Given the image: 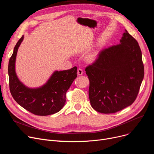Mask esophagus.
<instances>
[{"label":"esophagus","instance_id":"34e87169","mask_svg":"<svg viewBox=\"0 0 154 154\" xmlns=\"http://www.w3.org/2000/svg\"><path fill=\"white\" fill-rule=\"evenodd\" d=\"M83 73H84V71H83V70L82 69H79L78 70H77V74L79 75H82V74H83Z\"/></svg>","mask_w":154,"mask_h":154}]
</instances>
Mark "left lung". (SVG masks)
Returning <instances> with one entry per match:
<instances>
[{"instance_id": "1", "label": "left lung", "mask_w": 154, "mask_h": 154, "mask_svg": "<svg viewBox=\"0 0 154 154\" xmlns=\"http://www.w3.org/2000/svg\"><path fill=\"white\" fill-rule=\"evenodd\" d=\"M120 42L103 49L85 69L91 106L102 114H113L132 105L144 76L138 42L127 30Z\"/></svg>"}]
</instances>
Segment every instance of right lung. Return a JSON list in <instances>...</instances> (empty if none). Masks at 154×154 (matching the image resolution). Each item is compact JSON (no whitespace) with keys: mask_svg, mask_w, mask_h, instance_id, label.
<instances>
[{"mask_svg":"<svg viewBox=\"0 0 154 154\" xmlns=\"http://www.w3.org/2000/svg\"><path fill=\"white\" fill-rule=\"evenodd\" d=\"M23 36L16 44L11 57L8 73L10 92L14 99L21 107L37 116H45L59 112L66 102V92L77 77V67L55 71L42 87L29 88L19 80L15 72L16 55Z\"/></svg>","mask_w":154,"mask_h":154,"instance_id":"right-lung-1","label":"right lung"}]
</instances>
